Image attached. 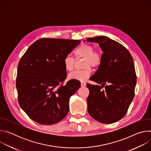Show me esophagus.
I'll return each mask as SVG.
<instances>
[{"label": "esophagus", "instance_id": "esophagus-1", "mask_svg": "<svg viewBox=\"0 0 151 151\" xmlns=\"http://www.w3.org/2000/svg\"><path fill=\"white\" fill-rule=\"evenodd\" d=\"M86 85V83L84 82H81V87H85V86Z\"/></svg>", "mask_w": 151, "mask_h": 151}]
</instances>
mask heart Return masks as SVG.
<instances>
[{"instance_id":"heart-1","label":"heart","mask_w":151,"mask_h":151,"mask_svg":"<svg viewBox=\"0 0 151 151\" xmlns=\"http://www.w3.org/2000/svg\"><path fill=\"white\" fill-rule=\"evenodd\" d=\"M93 45L89 44H81L75 51L74 54L76 59L84 58L83 68L81 70H76L70 73L69 78L79 81L87 80L90 76L92 70L90 66L97 68L101 64L103 55L100 50H94ZM75 60L73 57L66 56L63 60V64L66 70L70 72L73 70Z\"/></svg>"}]
</instances>
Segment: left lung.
Returning a JSON list of instances; mask_svg holds the SVG:
<instances>
[{"label":"left lung","instance_id":"obj_1","mask_svg":"<svg viewBox=\"0 0 151 151\" xmlns=\"http://www.w3.org/2000/svg\"><path fill=\"white\" fill-rule=\"evenodd\" d=\"M87 41L98 43L103 52L101 64L90 78L101 85L87 83L88 112L100 122L114 123L125 116L134 97L137 78L133 57L125 47L107 37Z\"/></svg>","mask_w":151,"mask_h":151}]
</instances>
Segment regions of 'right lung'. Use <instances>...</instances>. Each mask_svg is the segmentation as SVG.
Instances as JSON below:
<instances>
[{
	"label": "right lung",
	"mask_w": 151,
	"mask_h": 151,
	"mask_svg": "<svg viewBox=\"0 0 151 151\" xmlns=\"http://www.w3.org/2000/svg\"><path fill=\"white\" fill-rule=\"evenodd\" d=\"M80 40L42 38L35 42L21 58L16 87L20 107L34 121L52 125L69 112V99L81 82L67 77L63 60Z\"/></svg>",
	"instance_id": "obj_1"
}]
</instances>
